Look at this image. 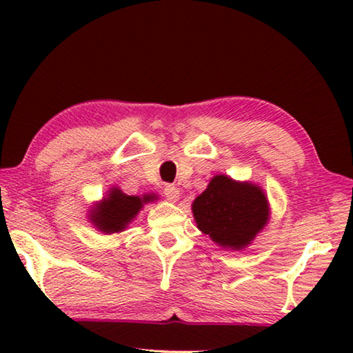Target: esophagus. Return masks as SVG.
Here are the masks:
<instances>
[{
	"instance_id": "obj_1",
	"label": "esophagus",
	"mask_w": 353,
	"mask_h": 353,
	"mask_svg": "<svg viewBox=\"0 0 353 353\" xmlns=\"http://www.w3.org/2000/svg\"><path fill=\"white\" fill-rule=\"evenodd\" d=\"M163 194L166 196V199L168 201H177L179 199V196H181V190H179L176 185H165V188H163Z\"/></svg>"
}]
</instances>
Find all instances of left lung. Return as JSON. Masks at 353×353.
I'll return each mask as SVG.
<instances>
[{"instance_id":"obj_1","label":"left lung","mask_w":353,"mask_h":353,"mask_svg":"<svg viewBox=\"0 0 353 353\" xmlns=\"http://www.w3.org/2000/svg\"><path fill=\"white\" fill-rule=\"evenodd\" d=\"M198 229L219 248L246 249L270 223V202L261 187L218 174L191 204Z\"/></svg>"}]
</instances>
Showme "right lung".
Instances as JSON below:
<instances>
[{
    "instance_id": "obj_1",
    "label": "right lung",
    "mask_w": 353,
    "mask_h": 353,
    "mask_svg": "<svg viewBox=\"0 0 353 353\" xmlns=\"http://www.w3.org/2000/svg\"><path fill=\"white\" fill-rule=\"evenodd\" d=\"M157 194L129 196L119 187H110L103 199L94 202L88 210V223L104 235L119 234L129 227L145 204L157 201Z\"/></svg>"
}]
</instances>
